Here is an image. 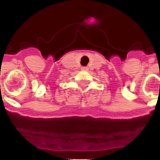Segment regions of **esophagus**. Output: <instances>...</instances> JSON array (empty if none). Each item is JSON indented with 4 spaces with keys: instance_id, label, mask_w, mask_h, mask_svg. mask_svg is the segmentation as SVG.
Returning <instances> with one entry per match:
<instances>
[{
    "instance_id": "esophagus-1",
    "label": "esophagus",
    "mask_w": 160,
    "mask_h": 160,
    "mask_svg": "<svg viewBox=\"0 0 160 160\" xmlns=\"http://www.w3.org/2000/svg\"><path fill=\"white\" fill-rule=\"evenodd\" d=\"M88 68L87 67V66H84V67H82V70H87Z\"/></svg>"
}]
</instances>
